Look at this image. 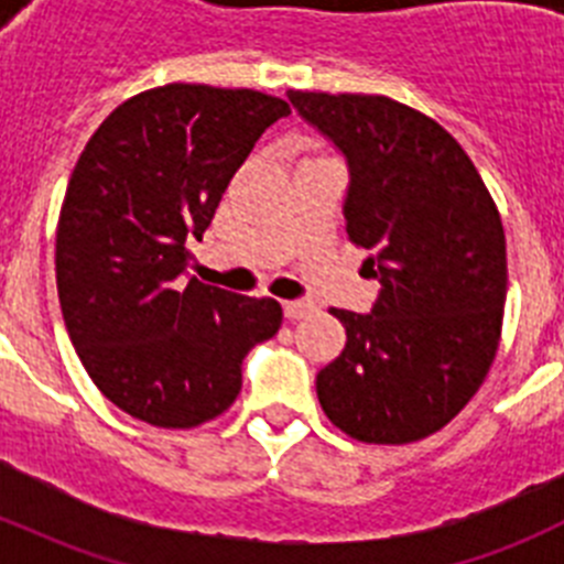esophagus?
I'll use <instances>...</instances> for the list:
<instances>
[{"instance_id":"obj_1","label":"esophagus","mask_w":564,"mask_h":564,"mask_svg":"<svg viewBox=\"0 0 564 564\" xmlns=\"http://www.w3.org/2000/svg\"><path fill=\"white\" fill-rule=\"evenodd\" d=\"M282 307H285L288 318H307L313 311H316L313 302H305V299H291V302H285Z\"/></svg>"}]
</instances>
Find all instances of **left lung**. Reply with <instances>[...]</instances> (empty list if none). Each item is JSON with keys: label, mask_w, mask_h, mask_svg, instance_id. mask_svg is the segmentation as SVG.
I'll list each match as a JSON object with an SVG mask.
<instances>
[{"label": "left lung", "mask_w": 564, "mask_h": 564, "mask_svg": "<svg viewBox=\"0 0 564 564\" xmlns=\"http://www.w3.org/2000/svg\"><path fill=\"white\" fill-rule=\"evenodd\" d=\"M350 163L347 237L381 282L367 316L333 307L341 356L318 403L352 441L403 446L441 432L486 381L508 291L506 231L460 143L387 96L288 93Z\"/></svg>", "instance_id": "obj_1"}]
</instances>
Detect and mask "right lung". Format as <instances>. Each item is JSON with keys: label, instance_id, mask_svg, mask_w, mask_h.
Here are the masks:
<instances>
[{"label": "right lung", "instance_id": "obj_1", "mask_svg": "<svg viewBox=\"0 0 564 564\" xmlns=\"http://www.w3.org/2000/svg\"><path fill=\"white\" fill-rule=\"evenodd\" d=\"M288 101L257 89L163 84L107 115L69 174L56 288L69 341L109 401L161 430L214 421L242 390V358L282 307L186 282L234 172Z\"/></svg>", "mask_w": 564, "mask_h": 564}]
</instances>
